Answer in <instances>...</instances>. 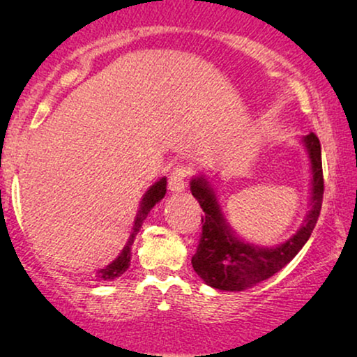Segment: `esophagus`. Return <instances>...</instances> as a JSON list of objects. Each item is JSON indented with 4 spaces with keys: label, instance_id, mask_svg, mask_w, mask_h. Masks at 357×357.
I'll list each match as a JSON object with an SVG mask.
<instances>
[{
    "label": "esophagus",
    "instance_id": "34e87169",
    "mask_svg": "<svg viewBox=\"0 0 357 357\" xmlns=\"http://www.w3.org/2000/svg\"><path fill=\"white\" fill-rule=\"evenodd\" d=\"M190 174V167L187 165H177L172 170L169 177V190L172 193H180L185 190V185H187V177Z\"/></svg>",
    "mask_w": 357,
    "mask_h": 357
}]
</instances>
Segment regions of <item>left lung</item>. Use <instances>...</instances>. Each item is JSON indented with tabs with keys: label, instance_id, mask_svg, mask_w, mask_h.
Returning a JSON list of instances; mask_svg holds the SVG:
<instances>
[{
	"label": "left lung",
	"instance_id": "obj_1",
	"mask_svg": "<svg viewBox=\"0 0 357 357\" xmlns=\"http://www.w3.org/2000/svg\"><path fill=\"white\" fill-rule=\"evenodd\" d=\"M310 159V211L291 238L275 247H258L236 237L227 226L216 193L203 175L192 178L190 190L203 208L202 237L192 257L193 270L208 286L221 291H243L268 280L294 258L314 231L324 199L320 141L314 133L302 138Z\"/></svg>",
	"mask_w": 357,
	"mask_h": 357
}]
</instances>
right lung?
I'll use <instances>...</instances> for the list:
<instances>
[{"label": "right lung", "instance_id": "obj_1", "mask_svg": "<svg viewBox=\"0 0 357 357\" xmlns=\"http://www.w3.org/2000/svg\"><path fill=\"white\" fill-rule=\"evenodd\" d=\"M165 187H167V178H165V177L159 178L158 182L153 185V187H149V190L146 192V195L143 197V202H141L139 211H138V214H136L135 227H133V232H131V236L128 238V243H126V245L123 247V250L120 252V255L116 257L115 260L110 263V265H107L105 268H102V270L97 271V275H96L97 280H99V281H112V280H115V278L121 276L126 270H128L130 260H131V245H133V242H135V236L138 234L141 224H143L146 216H148V213L155 206V203H159L160 199L164 198L165 192H167Z\"/></svg>", "mask_w": 357, "mask_h": 357}]
</instances>
